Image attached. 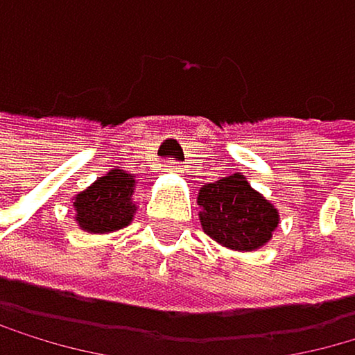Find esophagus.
I'll list each match as a JSON object with an SVG mask.
<instances>
[{"label": "esophagus", "instance_id": "esophagus-1", "mask_svg": "<svg viewBox=\"0 0 355 355\" xmlns=\"http://www.w3.org/2000/svg\"><path fill=\"white\" fill-rule=\"evenodd\" d=\"M164 166H166L164 171H168V173H182V168H180V164H178V162H173V159H168V162H166Z\"/></svg>", "mask_w": 355, "mask_h": 355}]
</instances>
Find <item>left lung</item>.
I'll list each match as a JSON object with an SVG mask.
<instances>
[{
  "label": "left lung",
  "mask_w": 355,
  "mask_h": 355,
  "mask_svg": "<svg viewBox=\"0 0 355 355\" xmlns=\"http://www.w3.org/2000/svg\"><path fill=\"white\" fill-rule=\"evenodd\" d=\"M200 224L209 238L233 251H255L264 247L280 216L240 173L205 184L198 193Z\"/></svg>",
  "instance_id": "left-lung-1"
}]
</instances>
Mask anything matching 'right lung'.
Here are the masks:
<instances>
[{
    "label": "right lung",
    "instance_id": "add662e5",
    "mask_svg": "<svg viewBox=\"0 0 355 355\" xmlns=\"http://www.w3.org/2000/svg\"><path fill=\"white\" fill-rule=\"evenodd\" d=\"M135 175L111 168L88 189L77 193L73 209L75 222L86 233H111L131 224L137 207L133 205Z\"/></svg>",
    "mask_w": 355,
    "mask_h": 355
}]
</instances>
